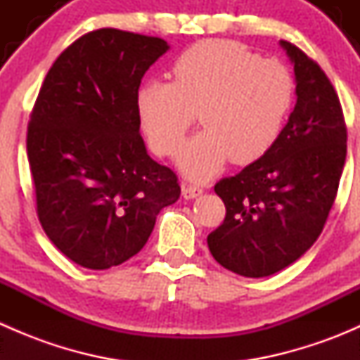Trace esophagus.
I'll list each match as a JSON object with an SVG mask.
<instances>
[{
    "label": "esophagus",
    "mask_w": 360,
    "mask_h": 360,
    "mask_svg": "<svg viewBox=\"0 0 360 360\" xmlns=\"http://www.w3.org/2000/svg\"><path fill=\"white\" fill-rule=\"evenodd\" d=\"M202 193H203V190L200 186H195V184H188V183L183 184V197L186 198V200L200 197Z\"/></svg>",
    "instance_id": "esophagus-1"
}]
</instances>
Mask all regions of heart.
I'll use <instances>...</instances> for the list:
<instances>
[{
    "label": "heart",
    "instance_id": "b5f03b06",
    "mask_svg": "<svg viewBox=\"0 0 360 360\" xmlns=\"http://www.w3.org/2000/svg\"><path fill=\"white\" fill-rule=\"evenodd\" d=\"M296 82L285 64L261 59L231 39H205L172 64V83H144L137 94L141 129L151 150L172 157L193 127H205L179 153V167L207 179L228 160L248 165L274 148L291 111Z\"/></svg>",
    "mask_w": 360,
    "mask_h": 360
}]
</instances>
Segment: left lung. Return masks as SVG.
Here are the masks:
<instances>
[{"label":"left lung","instance_id":"obj_1","mask_svg":"<svg viewBox=\"0 0 360 360\" xmlns=\"http://www.w3.org/2000/svg\"><path fill=\"white\" fill-rule=\"evenodd\" d=\"M281 45L294 64L296 106L263 158L216 183L226 216L207 237L221 266L250 278L284 270L314 245L347 158V125L335 86L303 50L285 39Z\"/></svg>","mask_w":360,"mask_h":360}]
</instances>
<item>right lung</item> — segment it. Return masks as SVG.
Masks as SVG:
<instances>
[{
  "instance_id": "obj_1",
  "label": "right lung",
  "mask_w": 360,
  "mask_h": 360,
  "mask_svg": "<svg viewBox=\"0 0 360 360\" xmlns=\"http://www.w3.org/2000/svg\"><path fill=\"white\" fill-rule=\"evenodd\" d=\"M169 50L155 36L104 27L68 46L39 89L27 125L36 212L64 256L89 270L118 266L179 198L177 176L148 155L137 94Z\"/></svg>"
}]
</instances>
